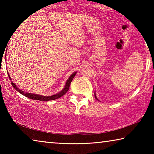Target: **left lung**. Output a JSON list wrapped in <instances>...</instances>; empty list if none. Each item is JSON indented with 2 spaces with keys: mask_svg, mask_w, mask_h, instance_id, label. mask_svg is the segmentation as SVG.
<instances>
[{
  "mask_svg": "<svg viewBox=\"0 0 154 154\" xmlns=\"http://www.w3.org/2000/svg\"><path fill=\"white\" fill-rule=\"evenodd\" d=\"M94 96H95V98H96V99H97V100H98V99L97 98V97H96V93H95V92H94Z\"/></svg>",
  "mask_w": 154,
  "mask_h": 154,
  "instance_id": "left-lung-1",
  "label": "left lung"
}]
</instances>
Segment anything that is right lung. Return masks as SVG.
<instances>
[{
	"label": "right lung",
	"mask_w": 154,
	"mask_h": 154,
	"mask_svg": "<svg viewBox=\"0 0 154 154\" xmlns=\"http://www.w3.org/2000/svg\"><path fill=\"white\" fill-rule=\"evenodd\" d=\"M6 55V54H5ZM77 72H75L72 73L69 79H67L66 81V84H65V86L64 88L62 89V91H60L59 93L56 94H54V95H52V96H42V95H39V94H32V93H29V92H24V91L21 90L20 89H19L17 86L15 84V83L12 82L11 81V84L14 88H15V90L17 91H18L21 94L25 96L27 98H29L30 99H33V100H41V101H49V100H55V99H58L59 98L62 97V96H64L65 94L67 92V91L69 90V87H70V85H71V83L72 82V80L73 79L74 77L75 76V75H76ZM8 76L10 80H11V78L10 77V75L8 73Z\"/></svg>",
	"instance_id": "obj_1"
}]
</instances>
